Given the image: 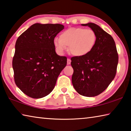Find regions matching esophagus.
Returning <instances> with one entry per match:
<instances>
[{
  "mask_svg": "<svg viewBox=\"0 0 131 131\" xmlns=\"http://www.w3.org/2000/svg\"><path fill=\"white\" fill-rule=\"evenodd\" d=\"M67 63H68V65H70V64L71 63L70 59L68 58V59H67Z\"/></svg>",
  "mask_w": 131,
  "mask_h": 131,
  "instance_id": "esophagus-1",
  "label": "esophagus"
}]
</instances>
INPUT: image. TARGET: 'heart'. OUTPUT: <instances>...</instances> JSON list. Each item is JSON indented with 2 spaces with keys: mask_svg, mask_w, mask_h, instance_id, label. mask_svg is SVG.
Returning a JSON list of instances; mask_svg holds the SVG:
<instances>
[{
  "mask_svg": "<svg viewBox=\"0 0 131 131\" xmlns=\"http://www.w3.org/2000/svg\"><path fill=\"white\" fill-rule=\"evenodd\" d=\"M96 41V33L91 29L70 28L62 32L59 39L55 38L53 44L59 54H63L69 47L70 54L81 57L92 51Z\"/></svg>",
  "mask_w": 131,
  "mask_h": 131,
  "instance_id": "obj_1",
  "label": "heart"
}]
</instances>
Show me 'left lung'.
<instances>
[{
    "label": "left lung",
    "instance_id": "8db88e82",
    "mask_svg": "<svg viewBox=\"0 0 131 131\" xmlns=\"http://www.w3.org/2000/svg\"><path fill=\"white\" fill-rule=\"evenodd\" d=\"M88 26L96 33L97 41L94 49L84 57L71 58L73 69L72 81L76 91L84 96L93 97L101 94L116 76L118 55L114 39L94 23Z\"/></svg>",
    "mask_w": 131,
    "mask_h": 131
}]
</instances>
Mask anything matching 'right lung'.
Masks as SVG:
<instances>
[{
  "instance_id": "1",
  "label": "right lung",
  "mask_w": 131,
  "mask_h": 131,
  "mask_svg": "<svg viewBox=\"0 0 131 131\" xmlns=\"http://www.w3.org/2000/svg\"><path fill=\"white\" fill-rule=\"evenodd\" d=\"M64 29L61 24H35L17 39L13 68L16 85L35 99L51 93L67 58L57 55L53 41Z\"/></svg>"
}]
</instances>
